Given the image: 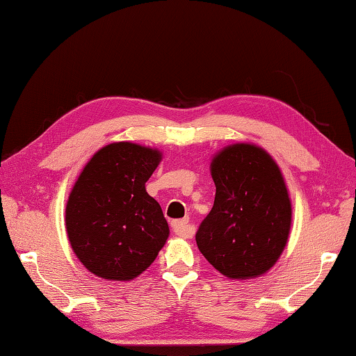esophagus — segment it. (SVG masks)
<instances>
[{
    "instance_id": "obj_1",
    "label": "esophagus",
    "mask_w": 356,
    "mask_h": 356,
    "mask_svg": "<svg viewBox=\"0 0 356 356\" xmlns=\"http://www.w3.org/2000/svg\"><path fill=\"white\" fill-rule=\"evenodd\" d=\"M171 228H172L174 234H177V236L185 237V238L191 237L194 234V228L190 223H188L186 218H184V220H174L171 223Z\"/></svg>"
}]
</instances>
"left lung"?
Returning <instances> with one entry per match:
<instances>
[{
	"instance_id": "left-lung-1",
	"label": "left lung",
	"mask_w": 356,
	"mask_h": 356,
	"mask_svg": "<svg viewBox=\"0 0 356 356\" xmlns=\"http://www.w3.org/2000/svg\"><path fill=\"white\" fill-rule=\"evenodd\" d=\"M214 207L195 241L203 257L234 280L274 266L289 237L292 207L278 165L252 143H234L211 162Z\"/></svg>"
}]
</instances>
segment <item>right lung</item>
I'll return each instance as SVG.
<instances>
[{"label": "right lung", "instance_id": "obj_1", "mask_svg": "<svg viewBox=\"0 0 356 356\" xmlns=\"http://www.w3.org/2000/svg\"><path fill=\"white\" fill-rule=\"evenodd\" d=\"M161 151L131 142L101 148L82 170L65 207L73 252L95 275L130 282L148 269L170 236L145 190Z\"/></svg>", "mask_w": 356, "mask_h": 356}]
</instances>
